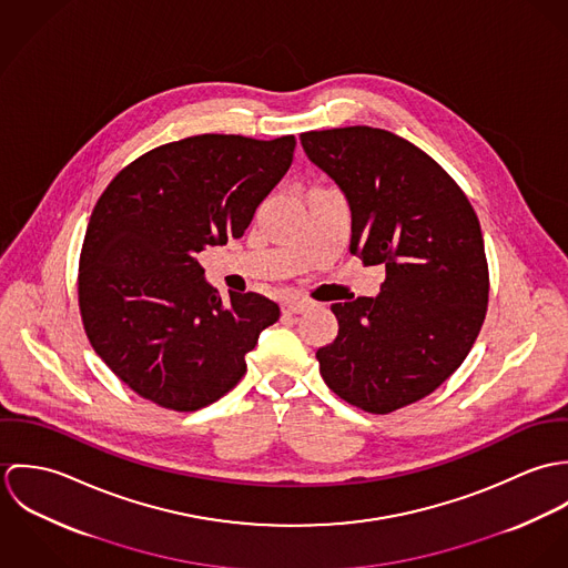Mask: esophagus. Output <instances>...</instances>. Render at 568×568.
Wrapping results in <instances>:
<instances>
[{
    "label": "esophagus",
    "mask_w": 568,
    "mask_h": 568,
    "mask_svg": "<svg viewBox=\"0 0 568 568\" xmlns=\"http://www.w3.org/2000/svg\"><path fill=\"white\" fill-rule=\"evenodd\" d=\"M313 304L308 300H284L282 302V313L286 315H300L304 311H308Z\"/></svg>",
    "instance_id": "34e87169"
}]
</instances>
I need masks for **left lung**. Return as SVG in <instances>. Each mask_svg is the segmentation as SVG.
<instances>
[{
	"instance_id": "1",
	"label": "left lung",
	"mask_w": 568,
	"mask_h": 568,
	"mask_svg": "<svg viewBox=\"0 0 568 568\" xmlns=\"http://www.w3.org/2000/svg\"><path fill=\"white\" fill-rule=\"evenodd\" d=\"M300 140L347 196L349 251L387 271L378 297L329 306L338 334L317 349L320 372L345 403L387 415L433 394L479 336L489 293L481 225L455 179L389 131Z\"/></svg>"
}]
</instances>
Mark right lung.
Wrapping results in <instances>:
<instances>
[{"label":"right lung","instance_id":"add662e5","mask_svg":"<svg viewBox=\"0 0 568 568\" xmlns=\"http://www.w3.org/2000/svg\"><path fill=\"white\" fill-rule=\"evenodd\" d=\"M295 135H194L122 168L100 194L82 241L79 308L87 338L138 396L196 410L234 389L244 356L280 306L219 291L196 262L241 239L293 163Z\"/></svg>","mask_w":568,"mask_h":568}]
</instances>
